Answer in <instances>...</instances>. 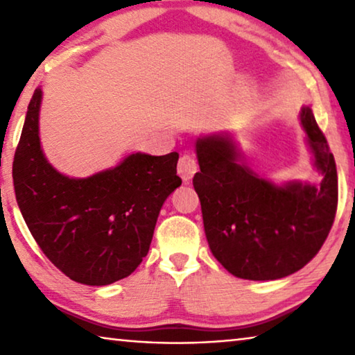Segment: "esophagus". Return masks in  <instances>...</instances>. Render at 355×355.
<instances>
[{
	"label": "esophagus",
	"mask_w": 355,
	"mask_h": 355,
	"mask_svg": "<svg viewBox=\"0 0 355 355\" xmlns=\"http://www.w3.org/2000/svg\"><path fill=\"white\" fill-rule=\"evenodd\" d=\"M178 175L182 177V180L184 183H189L194 173L197 172V161L192 158L191 155H183L182 158L178 161Z\"/></svg>",
	"instance_id": "1"
}]
</instances>
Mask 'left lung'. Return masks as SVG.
<instances>
[{"label":"left lung","mask_w":355,"mask_h":355,"mask_svg":"<svg viewBox=\"0 0 355 355\" xmlns=\"http://www.w3.org/2000/svg\"><path fill=\"white\" fill-rule=\"evenodd\" d=\"M320 186L275 184L249 169L225 133L196 142L192 178L213 255L245 280H275L302 269L326 241L338 203V177L326 136L309 106L300 111Z\"/></svg>","instance_id":"8db88e82"}]
</instances>
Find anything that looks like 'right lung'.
I'll return each instance as SVG.
<instances>
[{
	"label": "right lung",
	"mask_w": 355,
	"mask_h": 355,
	"mask_svg": "<svg viewBox=\"0 0 355 355\" xmlns=\"http://www.w3.org/2000/svg\"><path fill=\"white\" fill-rule=\"evenodd\" d=\"M40 101L35 89L12 166L23 219L69 279L103 286L128 277L148 254L164 200L182 184L178 153H131L87 178L62 175L42 152Z\"/></svg>",
	"instance_id": "1"
}]
</instances>
